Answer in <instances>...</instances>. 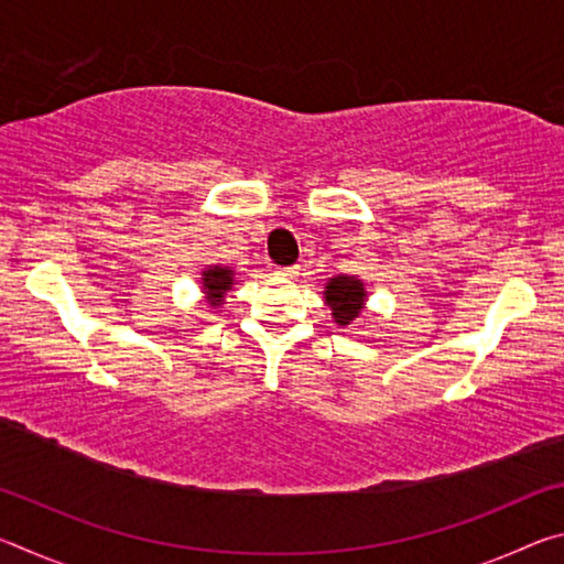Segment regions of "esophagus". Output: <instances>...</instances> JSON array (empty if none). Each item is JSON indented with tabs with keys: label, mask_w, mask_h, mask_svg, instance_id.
Returning <instances> with one entry per match:
<instances>
[{
	"label": "esophagus",
	"mask_w": 564,
	"mask_h": 564,
	"mask_svg": "<svg viewBox=\"0 0 564 564\" xmlns=\"http://www.w3.org/2000/svg\"><path fill=\"white\" fill-rule=\"evenodd\" d=\"M275 275H279V279L291 281V279H295V275H299V265H285V269H275Z\"/></svg>",
	"instance_id": "obj_1"
}]
</instances>
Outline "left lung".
<instances>
[{"label":"left lung","mask_w":564,"mask_h":564,"mask_svg":"<svg viewBox=\"0 0 564 564\" xmlns=\"http://www.w3.org/2000/svg\"><path fill=\"white\" fill-rule=\"evenodd\" d=\"M323 301L330 308L333 321L338 323L340 328L350 326L352 321L360 316V311L366 308L368 291L366 283L356 275H333L326 281V291H323Z\"/></svg>","instance_id":"1"}]
</instances>
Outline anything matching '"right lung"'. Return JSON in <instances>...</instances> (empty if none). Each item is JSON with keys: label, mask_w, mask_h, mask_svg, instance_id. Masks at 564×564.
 Instances as JSON below:
<instances>
[{"label": "right lung", "mask_w": 564, "mask_h": 564, "mask_svg": "<svg viewBox=\"0 0 564 564\" xmlns=\"http://www.w3.org/2000/svg\"><path fill=\"white\" fill-rule=\"evenodd\" d=\"M234 279L236 273L231 265L214 263L202 271V293L212 308H221L226 301V293L234 291V283H236Z\"/></svg>", "instance_id": "1"}]
</instances>
